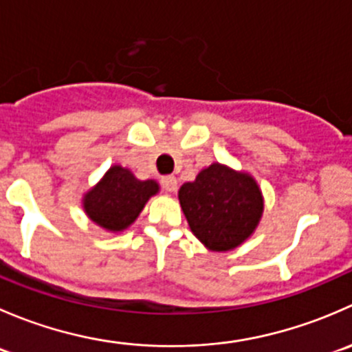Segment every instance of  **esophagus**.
<instances>
[{
  "mask_svg": "<svg viewBox=\"0 0 352 352\" xmlns=\"http://www.w3.org/2000/svg\"><path fill=\"white\" fill-rule=\"evenodd\" d=\"M162 186L165 192H173L177 189V179L173 175H166L162 179Z\"/></svg>",
  "mask_w": 352,
  "mask_h": 352,
  "instance_id": "1",
  "label": "esophagus"
}]
</instances>
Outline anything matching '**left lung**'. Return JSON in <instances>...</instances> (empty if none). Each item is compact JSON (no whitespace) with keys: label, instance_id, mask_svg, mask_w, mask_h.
<instances>
[{"label":"left lung","instance_id":"1","mask_svg":"<svg viewBox=\"0 0 352 352\" xmlns=\"http://www.w3.org/2000/svg\"><path fill=\"white\" fill-rule=\"evenodd\" d=\"M194 236L211 252H230L250 239L264 212L257 180L243 170L211 163L179 189Z\"/></svg>","mask_w":352,"mask_h":352}]
</instances>
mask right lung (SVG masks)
<instances>
[{
    "label": "right lung",
    "mask_w": 352,
    "mask_h": 352,
    "mask_svg": "<svg viewBox=\"0 0 352 352\" xmlns=\"http://www.w3.org/2000/svg\"><path fill=\"white\" fill-rule=\"evenodd\" d=\"M160 192L153 179L140 180L129 168L112 165L81 199L83 211L91 221L109 233H122L129 228L146 202Z\"/></svg>",
    "instance_id": "1"
}]
</instances>
